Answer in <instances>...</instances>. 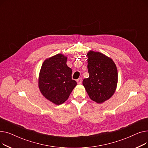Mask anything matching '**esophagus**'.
<instances>
[{
	"label": "esophagus",
	"instance_id": "1",
	"mask_svg": "<svg viewBox=\"0 0 148 148\" xmlns=\"http://www.w3.org/2000/svg\"><path fill=\"white\" fill-rule=\"evenodd\" d=\"M77 83H78L79 84H82V78H79V79H77Z\"/></svg>",
	"mask_w": 148,
	"mask_h": 148
}]
</instances>
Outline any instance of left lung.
<instances>
[{"label":"left lung","instance_id":"1","mask_svg":"<svg viewBox=\"0 0 148 148\" xmlns=\"http://www.w3.org/2000/svg\"><path fill=\"white\" fill-rule=\"evenodd\" d=\"M89 76L83 85L89 98L98 104L110 98L118 84V70L113 60L105 54L90 50L88 54Z\"/></svg>","mask_w":148,"mask_h":148}]
</instances>
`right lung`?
<instances>
[{"instance_id":"obj_1","label":"right lung","mask_w":148,"mask_h":148,"mask_svg":"<svg viewBox=\"0 0 148 148\" xmlns=\"http://www.w3.org/2000/svg\"><path fill=\"white\" fill-rule=\"evenodd\" d=\"M66 60L67 57L60 53L46 59L39 74L38 87L41 94L56 105L65 102L77 85Z\"/></svg>"}]
</instances>
